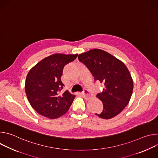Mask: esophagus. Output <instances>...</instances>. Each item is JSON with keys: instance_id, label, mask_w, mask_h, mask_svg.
Returning a JSON list of instances; mask_svg holds the SVG:
<instances>
[{"instance_id": "esophagus-1", "label": "esophagus", "mask_w": 158, "mask_h": 158, "mask_svg": "<svg viewBox=\"0 0 158 158\" xmlns=\"http://www.w3.org/2000/svg\"><path fill=\"white\" fill-rule=\"evenodd\" d=\"M81 95H82L85 99H89L91 98V96L89 94H88V93H87V91H85L83 92V93H81Z\"/></svg>"}]
</instances>
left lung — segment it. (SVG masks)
Here are the masks:
<instances>
[{
    "mask_svg": "<svg viewBox=\"0 0 158 158\" xmlns=\"http://www.w3.org/2000/svg\"><path fill=\"white\" fill-rule=\"evenodd\" d=\"M78 58L88 67L94 80L104 85L102 92L96 96L102 101L104 109L96 115L109 119L119 114L128 104L133 91L127 67L121 60L99 49L80 54Z\"/></svg>",
    "mask_w": 158,
    "mask_h": 158,
    "instance_id": "1",
    "label": "left lung"
}]
</instances>
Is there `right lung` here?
Returning <instances> with one entry per match:
<instances>
[{"label": "right lung", "instance_id": "obj_1", "mask_svg": "<svg viewBox=\"0 0 158 158\" xmlns=\"http://www.w3.org/2000/svg\"><path fill=\"white\" fill-rule=\"evenodd\" d=\"M76 54H54L43 59L28 73L25 91L33 109L44 117L57 119L68 111L76 96L65 91L60 77L64 67L77 57Z\"/></svg>", "mask_w": 158, "mask_h": 158}]
</instances>
